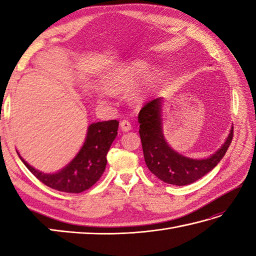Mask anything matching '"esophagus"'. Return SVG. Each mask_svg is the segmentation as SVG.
I'll use <instances>...</instances> for the list:
<instances>
[{"label":"esophagus","mask_w":256,"mask_h":256,"mask_svg":"<svg viewBox=\"0 0 256 256\" xmlns=\"http://www.w3.org/2000/svg\"><path fill=\"white\" fill-rule=\"evenodd\" d=\"M120 125H121L122 131H124V132H128L132 128L131 122L128 121V120H123V121H121V123H120Z\"/></svg>","instance_id":"34e87169"}]
</instances>
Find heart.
I'll use <instances>...</instances> for the list:
<instances>
[{
	"instance_id": "b5f03b06",
	"label": "heart",
	"mask_w": 256,
	"mask_h": 256,
	"mask_svg": "<svg viewBox=\"0 0 256 256\" xmlns=\"http://www.w3.org/2000/svg\"><path fill=\"white\" fill-rule=\"evenodd\" d=\"M148 70V64L138 62L131 66L116 70L108 80V86L113 91H123L133 88ZM140 96V94H138Z\"/></svg>"
}]
</instances>
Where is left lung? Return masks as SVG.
Here are the masks:
<instances>
[{
	"label": "left lung",
	"instance_id": "obj_1",
	"mask_svg": "<svg viewBox=\"0 0 256 256\" xmlns=\"http://www.w3.org/2000/svg\"><path fill=\"white\" fill-rule=\"evenodd\" d=\"M162 98L146 102L138 113L140 136L145 162L152 174L166 184L184 186L204 177L218 165L233 138V128L226 143L204 160H192L170 148L162 132Z\"/></svg>",
	"mask_w": 256,
	"mask_h": 256
}]
</instances>
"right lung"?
<instances>
[{
	"label": "right lung",
	"mask_w": 256,
	"mask_h": 256,
	"mask_svg": "<svg viewBox=\"0 0 256 256\" xmlns=\"http://www.w3.org/2000/svg\"><path fill=\"white\" fill-rule=\"evenodd\" d=\"M118 128L116 120L92 123L77 156L56 174L38 172L18 156L32 175L46 186L58 192L79 194L94 186L102 176L106 166V154L118 135Z\"/></svg>",
	"instance_id": "1"
}]
</instances>
